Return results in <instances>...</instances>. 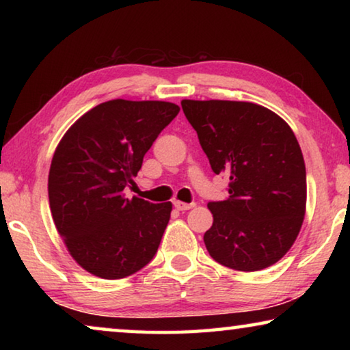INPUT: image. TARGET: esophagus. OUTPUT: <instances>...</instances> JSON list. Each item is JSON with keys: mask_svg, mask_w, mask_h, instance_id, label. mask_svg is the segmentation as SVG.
Wrapping results in <instances>:
<instances>
[{"mask_svg": "<svg viewBox=\"0 0 350 350\" xmlns=\"http://www.w3.org/2000/svg\"><path fill=\"white\" fill-rule=\"evenodd\" d=\"M194 205H196V204H187V202H180V200H176V202H174V206L179 211H185V210L193 208Z\"/></svg>", "mask_w": 350, "mask_h": 350, "instance_id": "obj_1", "label": "esophagus"}]
</instances>
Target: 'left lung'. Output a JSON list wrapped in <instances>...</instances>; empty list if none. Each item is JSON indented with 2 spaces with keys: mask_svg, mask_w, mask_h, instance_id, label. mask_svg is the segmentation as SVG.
<instances>
[{
  "mask_svg": "<svg viewBox=\"0 0 350 350\" xmlns=\"http://www.w3.org/2000/svg\"><path fill=\"white\" fill-rule=\"evenodd\" d=\"M180 105L211 170L230 177V198L208 202L213 225L204 234L206 250L239 271L270 267L293 245L306 215V165L292 128L250 102Z\"/></svg>",
  "mask_w": 350,
  "mask_h": 350,
  "instance_id": "left-lung-1",
  "label": "left lung"
}]
</instances>
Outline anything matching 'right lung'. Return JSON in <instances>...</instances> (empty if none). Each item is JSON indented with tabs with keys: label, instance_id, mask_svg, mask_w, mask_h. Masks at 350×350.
<instances>
[{
	"label": "right lung",
	"instance_id": "right-lung-1",
	"mask_svg": "<svg viewBox=\"0 0 350 350\" xmlns=\"http://www.w3.org/2000/svg\"><path fill=\"white\" fill-rule=\"evenodd\" d=\"M179 111L157 100H109L83 114L58 144L47 179L51 213L69 254L91 275L120 280L156 254L173 205L123 191Z\"/></svg>",
	"mask_w": 350,
	"mask_h": 350
}]
</instances>
